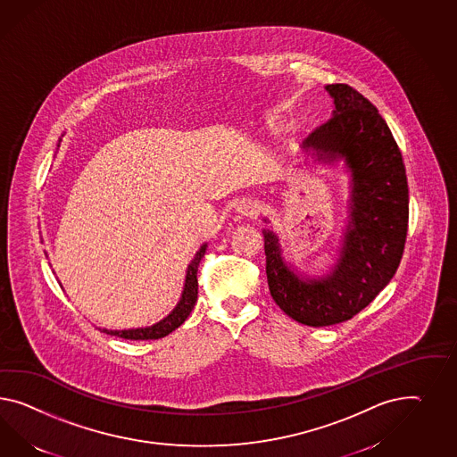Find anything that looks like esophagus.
<instances>
[{"label": "esophagus", "instance_id": "1", "mask_svg": "<svg viewBox=\"0 0 457 457\" xmlns=\"http://www.w3.org/2000/svg\"><path fill=\"white\" fill-rule=\"evenodd\" d=\"M236 211L241 214V216H246V218H253L258 214V203L254 199H243L239 201V204L236 206Z\"/></svg>", "mask_w": 457, "mask_h": 457}]
</instances>
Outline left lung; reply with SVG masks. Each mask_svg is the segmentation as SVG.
<instances>
[{
	"label": "left lung",
	"mask_w": 457,
	"mask_h": 457,
	"mask_svg": "<svg viewBox=\"0 0 457 457\" xmlns=\"http://www.w3.org/2000/svg\"><path fill=\"white\" fill-rule=\"evenodd\" d=\"M326 91L334 99L333 116L303 141V149L324 162L343 158L351 173L337 262L318 279L299 278L286 264L278 235L262 231L272 299L289 318L312 328L351 320L383 291L403 258L409 220L406 168L383 116L349 85H328Z\"/></svg>",
	"instance_id": "left-lung-1"
}]
</instances>
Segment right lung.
Wrapping results in <instances>:
<instances>
[{
    "instance_id": "right-lung-1",
    "label": "right lung",
    "mask_w": 457,
    "mask_h": 457,
    "mask_svg": "<svg viewBox=\"0 0 457 457\" xmlns=\"http://www.w3.org/2000/svg\"><path fill=\"white\" fill-rule=\"evenodd\" d=\"M62 141V139H60ZM60 146V145H58ZM208 245L204 243L199 247V251L195 256V260L191 261V264L187 266L186 271L185 287L181 293V299L176 304V308L160 322L148 326V328H137V329H123V331H112V329H101L103 333L110 334V336H118L123 339H133V341H148V339H161L170 333H173L174 329H178L183 322L187 320L189 312L195 308L197 301V266L199 261L203 260L204 253H206Z\"/></svg>"
}]
</instances>
